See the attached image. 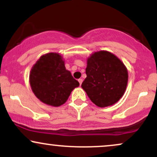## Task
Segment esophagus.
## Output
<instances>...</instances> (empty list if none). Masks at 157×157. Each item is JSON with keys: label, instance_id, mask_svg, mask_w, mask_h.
Listing matches in <instances>:
<instances>
[{"label": "esophagus", "instance_id": "34e87169", "mask_svg": "<svg viewBox=\"0 0 157 157\" xmlns=\"http://www.w3.org/2000/svg\"><path fill=\"white\" fill-rule=\"evenodd\" d=\"M78 82H79V83H80V85L81 86V84H82V79H79Z\"/></svg>", "mask_w": 157, "mask_h": 157}]
</instances>
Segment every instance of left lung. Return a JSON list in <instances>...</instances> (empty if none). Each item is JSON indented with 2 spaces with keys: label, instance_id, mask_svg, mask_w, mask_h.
<instances>
[{
  "label": "left lung",
  "instance_id": "left-lung-1",
  "mask_svg": "<svg viewBox=\"0 0 157 157\" xmlns=\"http://www.w3.org/2000/svg\"><path fill=\"white\" fill-rule=\"evenodd\" d=\"M86 74L81 87L98 107L113 105L125 94L128 80V69L111 52L102 50L91 54L87 59Z\"/></svg>",
  "mask_w": 157,
  "mask_h": 157
}]
</instances>
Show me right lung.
Here are the masks:
<instances>
[{
	"label": "right lung",
	"mask_w": 157,
	"mask_h": 157,
	"mask_svg": "<svg viewBox=\"0 0 157 157\" xmlns=\"http://www.w3.org/2000/svg\"><path fill=\"white\" fill-rule=\"evenodd\" d=\"M29 83L40 101L53 107L64 104L71 91L80 86L65 67L62 55L56 52L43 55L33 65Z\"/></svg>",
	"instance_id": "1"
}]
</instances>
